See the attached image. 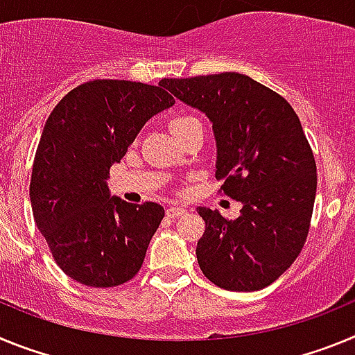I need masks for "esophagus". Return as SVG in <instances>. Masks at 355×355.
Instances as JSON below:
<instances>
[{
  "label": "esophagus",
  "mask_w": 355,
  "mask_h": 355,
  "mask_svg": "<svg viewBox=\"0 0 355 355\" xmlns=\"http://www.w3.org/2000/svg\"><path fill=\"white\" fill-rule=\"evenodd\" d=\"M184 213H187V209L181 208V206H171V208H167L168 218H180V216H183Z\"/></svg>",
  "instance_id": "obj_1"
}]
</instances>
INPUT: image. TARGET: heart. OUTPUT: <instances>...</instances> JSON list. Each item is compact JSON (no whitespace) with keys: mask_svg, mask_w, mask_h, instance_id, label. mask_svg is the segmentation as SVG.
Segmentation results:
<instances>
[{"mask_svg":"<svg viewBox=\"0 0 355 355\" xmlns=\"http://www.w3.org/2000/svg\"><path fill=\"white\" fill-rule=\"evenodd\" d=\"M193 124H200L199 121H197L193 115H188V114H180V115H174V117L171 119V122H168V128H171V131L174 135H178L180 131H183L184 128L188 126H193Z\"/></svg>","mask_w":355,"mask_h":355,"instance_id":"1","label":"heart"}]
</instances>
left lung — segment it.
<instances>
[{
	"mask_svg": "<svg viewBox=\"0 0 355 355\" xmlns=\"http://www.w3.org/2000/svg\"><path fill=\"white\" fill-rule=\"evenodd\" d=\"M211 121L215 178L241 202L240 216L199 208L200 270L216 286L258 291L290 268L306 243L316 196V163L290 103L252 78L220 72L159 81Z\"/></svg>",
	"mask_w": 355,
	"mask_h": 355,
	"instance_id": "1",
	"label": "left lung"
}]
</instances>
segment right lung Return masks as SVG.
<instances>
[{
	"label": "right lung",
	"mask_w": 355,
	"mask_h": 355,
	"mask_svg": "<svg viewBox=\"0 0 355 355\" xmlns=\"http://www.w3.org/2000/svg\"><path fill=\"white\" fill-rule=\"evenodd\" d=\"M162 85L94 80L72 89L46 121L33 171V218L56 265L85 286L137 275L165 209L110 196V167L153 115L174 105Z\"/></svg>",
	"instance_id": "add662e5"
}]
</instances>
